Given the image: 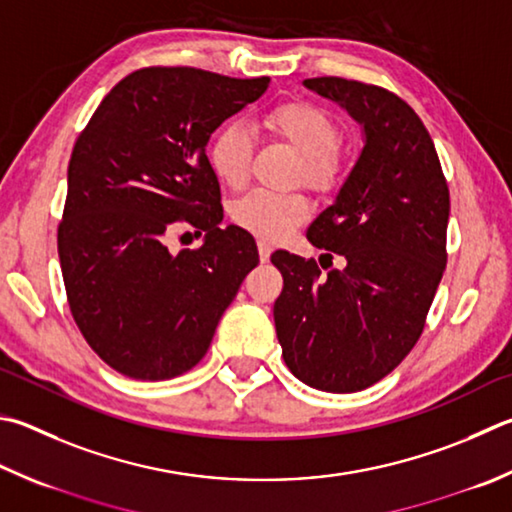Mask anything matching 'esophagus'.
Returning <instances> with one entry per match:
<instances>
[{
  "instance_id": "34e87169",
  "label": "esophagus",
  "mask_w": 512,
  "mask_h": 512,
  "mask_svg": "<svg viewBox=\"0 0 512 512\" xmlns=\"http://www.w3.org/2000/svg\"><path fill=\"white\" fill-rule=\"evenodd\" d=\"M257 250H259V259H262V262H268V259H271V253H273V246L268 244V241H264V239H259L257 241Z\"/></svg>"
}]
</instances>
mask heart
<instances>
[{
	"instance_id": "1",
	"label": "heart",
	"mask_w": 512,
	"mask_h": 512,
	"mask_svg": "<svg viewBox=\"0 0 512 512\" xmlns=\"http://www.w3.org/2000/svg\"><path fill=\"white\" fill-rule=\"evenodd\" d=\"M264 127L277 141L302 156V179L318 192L338 188L342 159L338 154L340 129L327 111L309 102H286L268 111ZM210 165L221 183L241 188L253 163V134L244 123H230L210 143ZM235 224L262 239H282L309 217V201L300 192L275 194L253 190L232 203Z\"/></svg>"
}]
</instances>
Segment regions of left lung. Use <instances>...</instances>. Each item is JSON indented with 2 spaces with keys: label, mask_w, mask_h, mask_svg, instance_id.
<instances>
[{
  "label": "left lung",
  "mask_w": 512,
  "mask_h": 512,
  "mask_svg": "<svg viewBox=\"0 0 512 512\" xmlns=\"http://www.w3.org/2000/svg\"><path fill=\"white\" fill-rule=\"evenodd\" d=\"M302 85L362 127V150L336 199L306 230L345 259L322 275L277 250L284 277L273 318L286 367L320 392L349 394L401 365L421 336L445 271L450 192L416 111L387 89L345 78Z\"/></svg>",
  "instance_id": "left-lung-1"
}]
</instances>
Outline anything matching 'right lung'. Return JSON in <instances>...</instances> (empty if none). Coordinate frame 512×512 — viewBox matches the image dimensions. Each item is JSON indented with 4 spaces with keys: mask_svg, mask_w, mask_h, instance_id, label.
<instances>
[{
    "mask_svg": "<svg viewBox=\"0 0 512 512\" xmlns=\"http://www.w3.org/2000/svg\"><path fill=\"white\" fill-rule=\"evenodd\" d=\"M271 78L190 67L129 73L102 98L73 147L58 255L82 336L123 376L165 380L206 356L244 277L259 264L250 232L224 221L206 145ZM179 220L207 232L172 256Z\"/></svg>",
    "mask_w": 512,
    "mask_h": 512,
    "instance_id": "right-lung-1",
    "label": "right lung"
}]
</instances>
